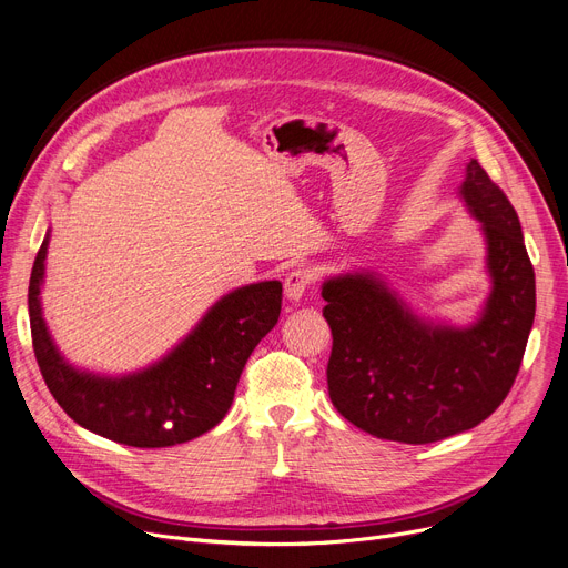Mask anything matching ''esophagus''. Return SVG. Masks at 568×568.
Wrapping results in <instances>:
<instances>
[{
  "label": "esophagus",
  "instance_id": "1",
  "mask_svg": "<svg viewBox=\"0 0 568 568\" xmlns=\"http://www.w3.org/2000/svg\"><path fill=\"white\" fill-rule=\"evenodd\" d=\"M311 283H313V274L308 268H296V272H290L285 278V296L292 304L302 302V296L306 294Z\"/></svg>",
  "mask_w": 568,
  "mask_h": 568
}]
</instances>
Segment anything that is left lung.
<instances>
[{
    "mask_svg": "<svg viewBox=\"0 0 568 568\" xmlns=\"http://www.w3.org/2000/svg\"><path fill=\"white\" fill-rule=\"evenodd\" d=\"M458 193L481 223L490 276L471 324L419 317L371 268L322 283V313L334 336L329 398L349 424L379 439L428 444L479 426L520 371L536 283L518 214L476 159Z\"/></svg>",
    "mask_w": 568,
    "mask_h": 568,
    "instance_id": "1",
    "label": "left lung"
}]
</instances>
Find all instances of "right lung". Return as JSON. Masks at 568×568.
<instances>
[{"label": "right lung", "mask_w": 568, "mask_h": 568, "mask_svg": "<svg viewBox=\"0 0 568 568\" xmlns=\"http://www.w3.org/2000/svg\"><path fill=\"white\" fill-rule=\"evenodd\" d=\"M48 242L50 230L29 278V324L41 375L71 419L138 449L184 444L221 424L251 352L278 322L283 285L236 287L156 364L129 375H99L69 364L48 332L41 308Z\"/></svg>", "instance_id": "obj_1"}]
</instances>
